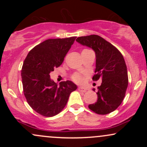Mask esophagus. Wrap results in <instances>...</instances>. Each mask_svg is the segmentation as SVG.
Returning a JSON list of instances; mask_svg holds the SVG:
<instances>
[{"instance_id":"34e87169","label":"esophagus","mask_w":147,"mask_h":147,"mask_svg":"<svg viewBox=\"0 0 147 147\" xmlns=\"http://www.w3.org/2000/svg\"><path fill=\"white\" fill-rule=\"evenodd\" d=\"M78 90L79 91H81V92H86V88L85 87H83V86H79L78 87Z\"/></svg>"}]
</instances>
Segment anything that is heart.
Instances as JSON below:
<instances>
[{
    "instance_id": "obj_1",
    "label": "heart",
    "mask_w": 147,
    "mask_h": 147,
    "mask_svg": "<svg viewBox=\"0 0 147 147\" xmlns=\"http://www.w3.org/2000/svg\"><path fill=\"white\" fill-rule=\"evenodd\" d=\"M72 79L74 82H76V83L81 84L83 82V78H82V76L79 75H77V74L72 76Z\"/></svg>"
}]
</instances>
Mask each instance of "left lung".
<instances>
[{"label": "left lung", "mask_w": 147, "mask_h": 147, "mask_svg": "<svg viewBox=\"0 0 147 147\" xmlns=\"http://www.w3.org/2000/svg\"><path fill=\"white\" fill-rule=\"evenodd\" d=\"M76 41L95 51L96 68L92 80H102L97 88V101L88 108L99 115L110 113L122 104L129 84L124 57L114 45L98 35L80 36Z\"/></svg>", "instance_id": "left-lung-1"}]
</instances>
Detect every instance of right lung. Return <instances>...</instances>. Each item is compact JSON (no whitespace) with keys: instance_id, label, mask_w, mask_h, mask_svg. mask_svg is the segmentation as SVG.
Segmentation results:
<instances>
[{"instance_id":"obj_1","label":"right lung","mask_w":147,"mask_h":147,"mask_svg":"<svg viewBox=\"0 0 147 147\" xmlns=\"http://www.w3.org/2000/svg\"><path fill=\"white\" fill-rule=\"evenodd\" d=\"M75 38L45 40L32 49L23 62L21 78L24 95L32 109L45 117L59 113L66 105L70 94L77 88L68 80L58 85L50 76L63 63Z\"/></svg>"}]
</instances>
